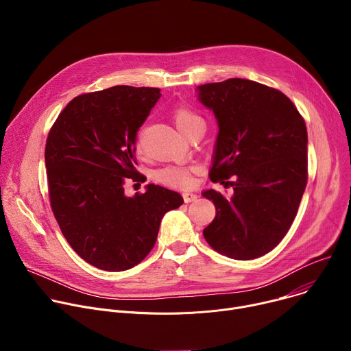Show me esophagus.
Instances as JSON below:
<instances>
[{
    "label": "esophagus",
    "instance_id": "1",
    "mask_svg": "<svg viewBox=\"0 0 351 351\" xmlns=\"http://www.w3.org/2000/svg\"><path fill=\"white\" fill-rule=\"evenodd\" d=\"M197 197H198V195L194 194V193H191V191H184V193H183L184 203H193V202H195Z\"/></svg>",
    "mask_w": 351,
    "mask_h": 351
}]
</instances>
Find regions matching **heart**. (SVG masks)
Returning a JSON list of instances; mask_svg holds the SVG:
<instances>
[{
    "label": "heart",
    "mask_w": 351,
    "mask_h": 351,
    "mask_svg": "<svg viewBox=\"0 0 351 351\" xmlns=\"http://www.w3.org/2000/svg\"><path fill=\"white\" fill-rule=\"evenodd\" d=\"M172 121L184 136H189L195 128L204 126L203 118L187 106H178L172 111ZM191 171L193 169L190 167L169 165L158 169L156 172V179L167 186L189 187L193 180Z\"/></svg>",
    "instance_id": "b5f03b06"
}]
</instances>
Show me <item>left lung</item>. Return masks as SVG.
Masks as SVG:
<instances>
[{
  "mask_svg": "<svg viewBox=\"0 0 351 351\" xmlns=\"http://www.w3.org/2000/svg\"><path fill=\"white\" fill-rule=\"evenodd\" d=\"M198 98L219 125L210 179L233 189L203 193L217 210L203 234L222 256L258 258L286 236L306 190V122L287 95L253 80L202 84Z\"/></svg>",
  "mask_w": 351,
  "mask_h": 351,
  "instance_id": "8db88e82",
  "label": "left lung"
}]
</instances>
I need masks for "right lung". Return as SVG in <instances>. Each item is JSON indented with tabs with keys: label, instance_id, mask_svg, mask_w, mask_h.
Instances as JSON below:
<instances>
[{
	"label": "right lung",
	"instance_id": "add662e5",
	"mask_svg": "<svg viewBox=\"0 0 351 351\" xmlns=\"http://www.w3.org/2000/svg\"><path fill=\"white\" fill-rule=\"evenodd\" d=\"M160 95L157 87L133 86L80 94L49 129V204L69 245L95 268L119 272L140 264L162 217L183 204L179 193L157 184L125 195L128 180L147 179L136 169V137Z\"/></svg>",
	"mask_w": 351,
	"mask_h": 351
}]
</instances>
